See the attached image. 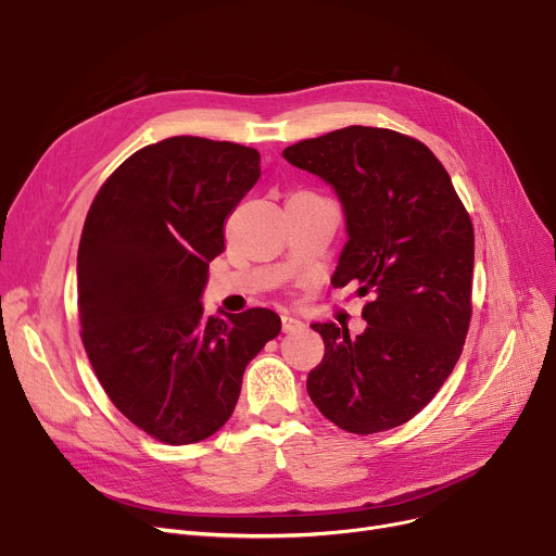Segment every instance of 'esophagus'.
<instances>
[{
  "label": "esophagus",
  "instance_id": "obj_1",
  "mask_svg": "<svg viewBox=\"0 0 556 556\" xmlns=\"http://www.w3.org/2000/svg\"><path fill=\"white\" fill-rule=\"evenodd\" d=\"M281 329H283V333H295V331L304 329V323L293 315H281Z\"/></svg>",
  "mask_w": 556,
  "mask_h": 556
}]
</instances>
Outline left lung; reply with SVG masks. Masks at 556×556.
Segmentation results:
<instances>
[{
  "mask_svg": "<svg viewBox=\"0 0 556 556\" xmlns=\"http://www.w3.org/2000/svg\"><path fill=\"white\" fill-rule=\"evenodd\" d=\"M283 157L325 180L349 241L331 283L358 281L365 331L311 325L325 358L311 401L346 432L410 421L451 376L471 319L473 225L428 146L386 128L346 126L288 146Z\"/></svg>",
  "mask_w": 556,
  "mask_h": 556,
  "instance_id": "8db88e82",
  "label": "left lung"
}]
</instances>
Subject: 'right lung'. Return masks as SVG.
Listing matches in <instances>:
<instances>
[{
  "label": "right lung",
  "instance_id": "1",
  "mask_svg": "<svg viewBox=\"0 0 556 556\" xmlns=\"http://www.w3.org/2000/svg\"><path fill=\"white\" fill-rule=\"evenodd\" d=\"M261 175L231 141L168 137L116 168L78 245L83 344L110 401L137 428L182 446L231 417L243 371L281 319L270 308L207 315L210 263L225 223Z\"/></svg>",
  "mask_w": 556,
  "mask_h": 556
}]
</instances>
